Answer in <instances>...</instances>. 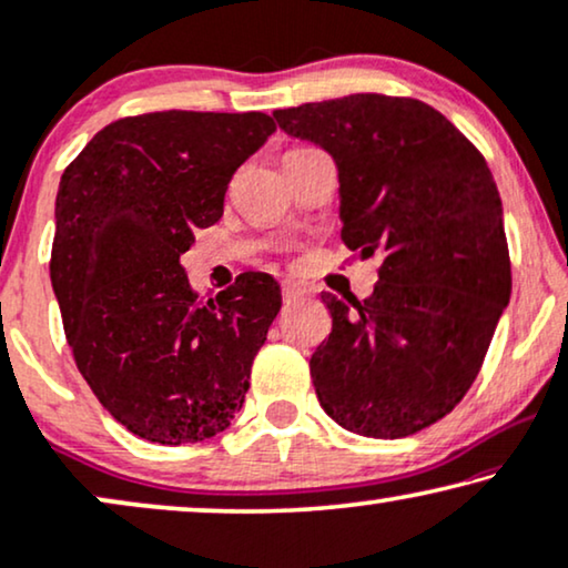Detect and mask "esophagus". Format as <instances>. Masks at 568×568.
I'll list each match as a JSON object with an SVG mask.
<instances>
[{"instance_id": "obj_1", "label": "esophagus", "mask_w": 568, "mask_h": 568, "mask_svg": "<svg viewBox=\"0 0 568 568\" xmlns=\"http://www.w3.org/2000/svg\"><path fill=\"white\" fill-rule=\"evenodd\" d=\"M280 293H283L285 304H293V301H298L301 296H306V288L301 283H293V280H285V283L280 285Z\"/></svg>"}]
</instances>
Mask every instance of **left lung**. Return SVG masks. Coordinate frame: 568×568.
Masks as SVG:
<instances>
[{
    "label": "left lung",
    "instance_id": "1",
    "mask_svg": "<svg viewBox=\"0 0 568 568\" xmlns=\"http://www.w3.org/2000/svg\"><path fill=\"white\" fill-rule=\"evenodd\" d=\"M272 116L335 158L345 246L382 256L366 301L322 293L332 332L308 363L316 397L353 434H418L478 379L511 296L486 158L415 98L355 93Z\"/></svg>",
    "mask_w": 568,
    "mask_h": 568
}]
</instances>
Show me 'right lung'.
Instances as JSON below:
<instances>
[{
    "label": "right lung",
    "instance_id": "add662e5",
    "mask_svg": "<svg viewBox=\"0 0 568 568\" xmlns=\"http://www.w3.org/2000/svg\"><path fill=\"white\" fill-rule=\"evenodd\" d=\"M262 111H153L103 126L67 165L51 244L82 379L134 436L192 444L229 428L280 312L267 272L196 298L179 256L221 221L233 173L275 132Z\"/></svg>",
    "mask_w": 568,
    "mask_h": 568
}]
</instances>
